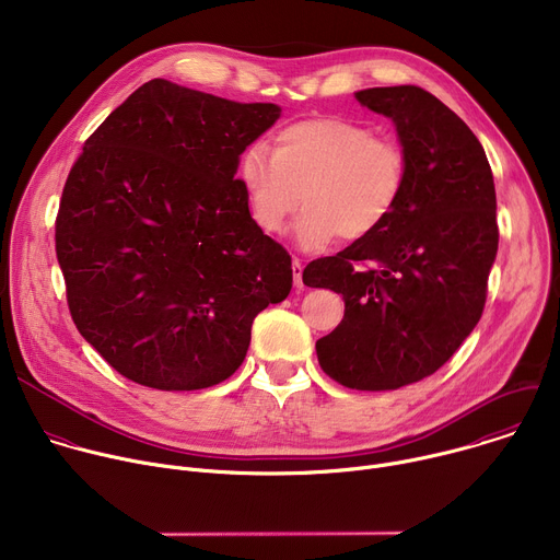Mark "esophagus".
<instances>
[{"mask_svg":"<svg viewBox=\"0 0 560 560\" xmlns=\"http://www.w3.org/2000/svg\"><path fill=\"white\" fill-rule=\"evenodd\" d=\"M292 277H294V288H303V264L299 259H292Z\"/></svg>","mask_w":560,"mask_h":560,"instance_id":"1","label":"esophagus"}]
</instances>
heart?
<instances>
[{
    "instance_id": "1",
    "label": "heart",
    "mask_w": 560,
    "mask_h": 560,
    "mask_svg": "<svg viewBox=\"0 0 560 560\" xmlns=\"http://www.w3.org/2000/svg\"><path fill=\"white\" fill-rule=\"evenodd\" d=\"M253 219L277 234L303 203L294 225L301 250H318L339 234L363 238L394 212L406 186V159L394 143L341 117L303 119L281 128L275 152L250 143L236 164Z\"/></svg>"
}]
</instances>
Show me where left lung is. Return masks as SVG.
Masks as SVG:
<instances>
[{
  "label": "left lung",
  "instance_id": "left-lung-1",
  "mask_svg": "<svg viewBox=\"0 0 560 560\" xmlns=\"http://www.w3.org/2000/svg\"><path fill=\"white\" fill-rule=\"evenodd\" d=\"M354 97L392 119L404 195L376 232L307 264L303 283L346 301L343 322L316 341L318 365L346 387L385 392L434 374L481 318L499 250L497 190L481 141L428 91Z\"/></svg>",
  "mask_w": 560,
  "mask_h": 560
}]
</instances>
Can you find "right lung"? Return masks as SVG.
<instances>
[{
    "mask_svg": "<svg viewBox=\"0 0 560 560\" xmlns=\"http://www.w3.org/2000/svg\"><path fill=\"white\" fill-rule=\"evenodd\" d=\"M281 117L150 79L89 137L55 225L68 307L126 378L203 389L244 363L255 316L292 261L238 184L242 152Z\"/></svg>",
    "mask_w": 560,
    "mask_h": 560,
    "instance_id": "right-lung-1",
    "label": "right lung"
}]
</instances>
